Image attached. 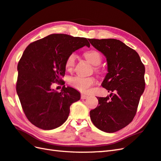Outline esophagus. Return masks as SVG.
Masks as SVG:
<instances>
[{
    "label": "esophagus",
    "mask_w": 161,
    "mask_h": 161,
    "mask_svg": "<svg viewBox=\"0 0 161 161\" xmlns=\"http://www.w3.org/2000/svg\"><path fill=\"white\" fill-rule=\"evenodd\" d=\"M88 97H89V96L87 95H85V94H81V96H80V98L82 100H85V99L88 98Z\"/></svg>",
    "instance_id": "34e87169"
}]
</instances>
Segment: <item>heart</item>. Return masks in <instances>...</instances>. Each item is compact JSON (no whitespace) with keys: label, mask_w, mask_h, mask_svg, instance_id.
I'll use <instances>...</instances> for the list:
<instances>
[{"label":"heart","mask_w":161,"mask_h":161,"mask_svg":"<svg viewBox=\"0 0 161 161\" xmlns=\"http://www.w3.org/2000/svg\"><path fill=\"white\" fill-rule=\"evenodd\" d=\"M84 56L90 64H92L94 66L99 65L102 62L101 54L96 50H89L84 54ZM75 54L72 53L66 58L65 61V67L68 69L71 70L75 64ZM96 72H98V69L96 68ZM69 84L72 87L76 89L78 91L83 93H87L89 91L90 88L94 85L96 80L93 77L84 78L81 76H74L70 78L68 80Z\"/></svg>","instance_id":"obj_1"}]
</instances>
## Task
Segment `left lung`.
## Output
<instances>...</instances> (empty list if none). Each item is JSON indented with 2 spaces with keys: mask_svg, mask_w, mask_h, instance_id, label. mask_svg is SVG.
<instances>
[{
  "mask_svg": "<svg viewBox=\"0 0 161 161\" xmlns=\"http://www.w3.org/2000/svg\"><path fill=\"white\" fill-rule=\"evenodd\" d=\"M107 58L108 73L102 86L109 96L97 97V107L90 111L94 126L115 132L130 124L136 115L145 89V66L135 50L115 39H89Z\"/></svg>",
  "mask_w": 161,
  "mask_h": 161,
  "instance_id": "1",
  "label": "left lung"
}]
</instances>
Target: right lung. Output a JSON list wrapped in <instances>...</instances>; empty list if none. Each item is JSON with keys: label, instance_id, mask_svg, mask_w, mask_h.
<instances>
[{"label": "right lung", "instance_id": "obj_1", "mask_svg": "<svg viewBox=\"0 0 161 161\" xmlns=\"http://www.w3.org/2000/svg\"><path fill=\"white\" fill-rule=\"evenodd\" d=\"M90 47L85 37L51 34L31 43L18 64L16 92L25 115L43 130H53L67 120L71 104L80 98L76 89L65 85L58 92L53 83L64 84L65 61L82 47Z\"/></svg>", "mask_w": 161, "mask_h": 161}]
</instances>
